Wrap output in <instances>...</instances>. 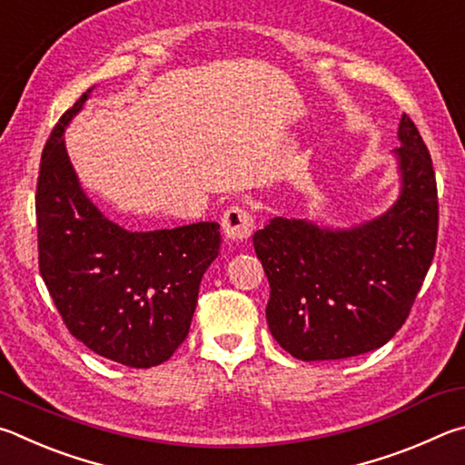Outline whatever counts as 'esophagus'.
<instances>
[{"label":"esophagus","instance_id":"1","mask_svg":"<svg viewBox=\"0 0 465 465\" xmlns=\"http://www.w3.org/2000/svg\"><path fill=\"white\" fill-rule=\"evenodd\" d=\"M220 224H223L224 239L231 242L247 241L251 234H253V228H255L253 216H251L249 212L241 206L228 208L223 214V218H220Z\"/></svg>","mask_w":465,"mask_h":465}]
</instances>
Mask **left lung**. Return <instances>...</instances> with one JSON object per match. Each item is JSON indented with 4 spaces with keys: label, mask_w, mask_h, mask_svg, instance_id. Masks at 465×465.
<instances>
[{
    "label": "left lung",
    "mask_w": 465,
    "mask_h": 465,
    "mask_svg": "<svg viewBox=\"0 0 465 465\" xmlns=\"http://www.w3.org/2000/svg\"><path fill=\"white\" fill-rule=\"evenodd\" d=\"M398 141L401 192L384 214L349 228L273 216L253 234L272 288L267 324L296 360L373 351L411 312L435 255L439 203L433 161L406 114Z\"/></svg>",
    "instance_id": "1"
}]
</instances>
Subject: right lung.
Listing matches in <instances>:
<instances>
[{
  "instance_id": "1",
  "label": "right lung",
  "mask_w": 465,
  "mask_h": 465,
  "mask_svg": "<svg viewBox=\"0 0 465 465\" xmlns=\"http://www.w3.org/2000/svg\"><path fill=\"white\" fill-rule=\"evenodd\" d=\"M92 89L63 114L40 159L38 267L73 337L105 360L153 368L187 337L220 224L133 232L102 214L64 146V128Z\"/></svg>"
}]
</instances>
